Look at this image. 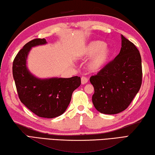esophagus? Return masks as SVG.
Masks as SVG:
<instances>
[{
	"instance_id": "esophagus-1",
	"label": "esophagus",
	"mask_w": 155,
	"mask_h": 155,
	"mask_svg": "<svg viewBox=\"0 0 155 155\" xmlns=\"http://www.w3.org/2000/svg\"><path fill=\"white\" fill-rule=\"evenodd\" d=\"M88 78H86V77H82V78H81V83H82V84H86V83L88 82Z\"/></svg>"
}]
</instances>
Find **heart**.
<instances>
[{
  "label": "heart",
  "instance_id": "1",
  "mask_svg": "<svg viewBox=\"0 0 155 155\" xmlns=\"http://www.w3.org/2000/svg\"><path fill=\"white\" fill-rule=\"evenodd\" d=\"M112 55V49L102 41H93L81 51L83 58H91L88 68L91 71L97 72L106 66Z\"/></svg>",
  "mask_w": 155,
  "mask_h": 155
}]
</instances>
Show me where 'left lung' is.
I'll return each instance as SVG.
<instances>
[{
    "mask_svg": "<svg viewBox=\"0 0 155 155\" xmlns=\"http://www.w3.org/2000/svg\"><path fill=\"white\" fill-rule=\"evenodd\" d=\"M121 40L118 55L90 78L94 90L93 104L97 111L105 114H116L126 110L142 85L140 51L123 35Z\"/></svg>",
    "mask_w": 155,
    "mask_h": 155,
    "instance_id": "1",
    "label": "left lung"
}]
</instances>
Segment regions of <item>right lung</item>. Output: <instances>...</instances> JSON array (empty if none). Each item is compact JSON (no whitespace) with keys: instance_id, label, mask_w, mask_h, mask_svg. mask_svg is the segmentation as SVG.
<instances>
[{"instance_id":"1","label":"right lung","mask_w":155,"mask_h":155,"mask_svg":"<svg viewBox=\"0 0 155 155\" xmlns=\"http://www.w3.org/2000/svg\"><path fill=\"white\" fill-rule=\"evenodd\" d=\"M46 43L45 39H35L24 45L13 61V76L21 102L39 117L53 118L66 111L81 79L78 76L41 79L30 72L26 65L30 50Z\"/></svg>"}]
</instances>
